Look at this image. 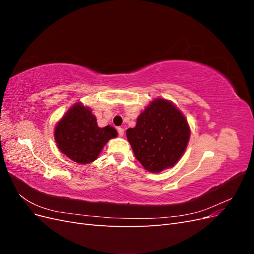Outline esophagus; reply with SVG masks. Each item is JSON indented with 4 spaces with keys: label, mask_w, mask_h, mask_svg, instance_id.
I'll return each instance as SVG.
<instances>
[{
    "label": "esophagus",
    "mask_w": 254,
    "mask_h": 254,
    "mask_svg": "<svg viewBox=\"0 0 254 254\" xmlns=\"http://www.w3.org/2000/svg\"><path fill=\"white\" fill-rule=\"evenodd\" d=\"M118 133H119V135H120V136H123V135H124V129L121 128V127H119V128H118Z\"/></svg>",
    "instance_id": "esophagus-1"
}]
</instances>
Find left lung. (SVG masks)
<instances>
[{"label":"left lung","instance_id":"obj_1","mask_svg":"<svg viewBox=\"0 0 254 254\" xmlns=\"http://www.w3.org/2000/svg\"><path fill=\"white\" fill-rule=\"evenodd\" d=\"M136 160L145 170L160 173L173 167L183 155L190 139L184 115L168 101L158 98L126 131Z\"/></svg>","mask_w":254,"mask_h":254}]
</instances>
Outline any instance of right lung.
Masks as SVG:
<instances>
[{
	"label": "right lung",
	"mask_w": 254,
	"mask_h": 254,
	"mask_svg": "<svg viewBox=\"0 0 254 254\" xmlns=\"http://www.w3.org/2000/svg\"><path fill=\"white\" fill-rule=\"evenodd\" d=\"M118 135L111 126L99 128L89 108L76 104L55 128L58 148L76 163L87 164L98 157L105 144Z\"/></svg>",
	"instance_id": "1"
}]
</instances>
